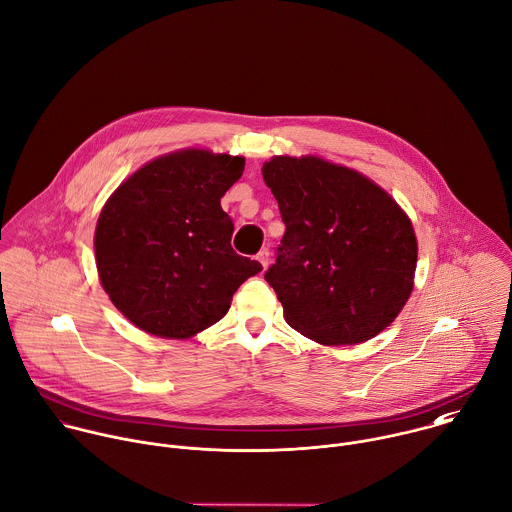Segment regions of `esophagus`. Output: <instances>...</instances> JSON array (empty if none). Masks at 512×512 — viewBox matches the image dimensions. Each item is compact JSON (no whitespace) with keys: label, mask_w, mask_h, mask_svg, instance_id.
Listing matches in <instances>:
<instances>
[{"label":"esophagus","mask_w":512,"mask_h":512,"mask_svg":"<svg viewBox=\"0 0 512 512\" xmlns=\"http://www.w3.org/2000/svg\"><path fill=\"white\" fill-rule=\"evenodd\" d=\"M256 260L262 264V268L266 270L268 268V262H270V250L268 248H264V250H260L258 252V256H256Z\"/></svg>","instance_id":"esophagus-1"}]
</instances>
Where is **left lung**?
<instances>
[{"mask_svg": "<svg viewBox=\"0 0 512 512\" xmlns=\"http://www.w3.org/2000/svg\"><path fill=\"white\" fill-rule=\"evenodd\" d=\"M262 176L286 226L264 274L286 322L328 346L374 338L414 286L408 216L366 176L316 156H276Z\"/></svg>", "mask_w": 512, "mask_h": 512, "instance_id": "1", "label": "left lung"}]
</instances>
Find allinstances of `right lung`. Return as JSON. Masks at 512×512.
Here are the masks:
<instances>
[{
  "instance_id": "right-lung-1",
  "label": "right lung",
  "mask_w": 512,
  "mask_h": 512,
  "mask_svg": "<svg viewBox=\"0 0 512 512\" xmlns=\"http://www.w3.org/2000/svg\"><path fill=\"white\" fill-rule=\"evenodd\" d=\"M242 156L180 150L132 174L106 202L94 236L102 286L140 330L190 338L216 324L262 264L230 246L220 198L240 180Z\"/></svg>"
}]
</instances>
